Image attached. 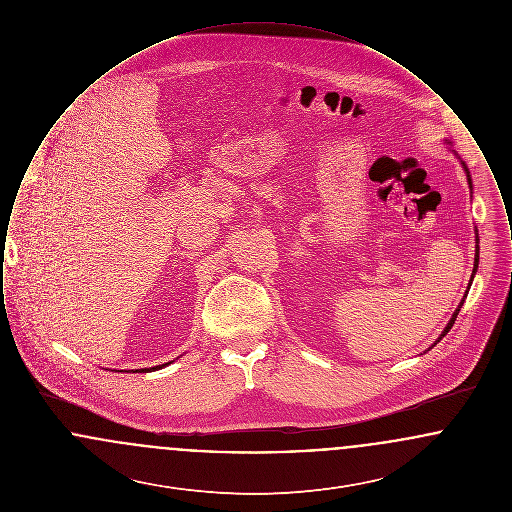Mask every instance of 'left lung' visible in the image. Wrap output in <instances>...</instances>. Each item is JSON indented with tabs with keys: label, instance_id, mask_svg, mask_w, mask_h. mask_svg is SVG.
Here are the masks:
<instances>
[{
	"label": "left lung",
	"instance_id": "8db88e82",
	"mask_svg": "<svg viewBox=\"0 0 512 512\" xmlns=\"http://www.w3.org/2000/svg\"><path fill=\"white\" fill-rule=\"evenodd\" d=\"M447 144H449V142H447ZM463 167H464V171H466V178H468V184H470V186H472V180H470V172H468V169H466V165H464V163H463ZM476 244H478V234H476ZM476 270H478V247H476V257H474V270H472V272H474V274H476ZM474 274H472V278H474ZM464 297H466V293H464ZM464 297H463V301H461V305H459V307H457V311H455V313H453V317H451V320H449V322H447V326H445V330H443V332H441V336H439L438 341L441 340V338H443V336H445V334H447V332H449V330H451V328H453V324H455V320H457V315H459V311H461V307H463ZM438 341H436V343H438ZM436 343H434V345H436Z\"/></svg>",
	"mask_w": 512,
	"mask_h": 512
}]
</instances>
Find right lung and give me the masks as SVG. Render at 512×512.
I'll return each mask as SVG.
<instances>
[{
	"instance_id": "obj_1",
	"label": "right lung",
	"mask_w": 512,
	"mask_h": 512,
	"mask_svg": "<svg viewBox=\"0 0 512 512\" xmlns=\"http://www.w3.org/2000/svg\"><path fill=\"white\" fill-rule=\"evenodd\" d=\"M167 365H169V363H167ZM163 366L165 365L151 366V368H142V372H144V370H157V368H163Z\"/></svg>"
}]
</instances>
